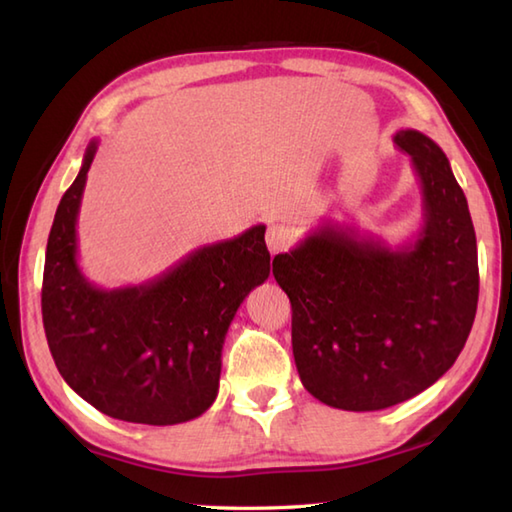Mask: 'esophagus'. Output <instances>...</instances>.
I'll return each instance as SVG.
<instances>
[{
    "mask_svg": "<svg viewBox=\"0 0 512 512\" xmlns=\"http://www.w3.org/2000/svg\"><path fill=\"white\" fill-rule=\"evenodd\" d=\"M294 243V232L285 223H271L267 227V247L271 254L285 252V249Z\"/></svg>",
    "mask_w": 512,
    "mask_h": 512,
    "instance_id": "esophagus-1",
    "label": "esophagus"
}]
</instances>
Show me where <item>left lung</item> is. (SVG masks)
I'll return each mask as SVG.
<instances>
[{"instance_id": "8db88e82", "label": "left lung", "mask_w": 512, "mask_h": 512, "mask_svg": "<svg viewBox=\"0 0 512 512\" xmlns=\"http://www.w3.org/2000/svg\"><path fill=\"white\" fill-rule=\"evenodd\" d=\"M393 143L422 185L413 243L393 249L325 223L274 258L300 380L342 411L389 409L429 389L460 356L477 311L475 229L446 154L417 130H398Z\"/></svg>"}]
</instances>
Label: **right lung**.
I'll return each instance as SVG.
<instances>
[{"label":"right lung","mask_w":512,"mask_h":512,"mask_svg":"<svg viewBox=\"0 0 512 512\" xmlns=\"http://www.w3.org/2000/svg\"><path fill=\"white\" fill-rule=\"evenodd\" d=\"M92 141L48 236L41 316L61 378L114 420L168 426L210 409L229 322L269 276L265 225L194 249L148 283L101 289L77 263Z\"/></svg>","instance_id":"add662e5"}]
</instances>
